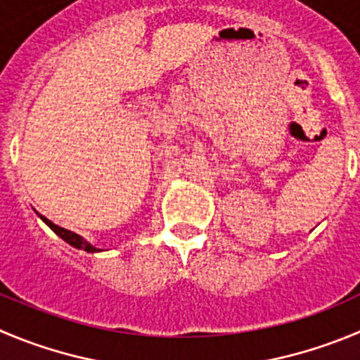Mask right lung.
I'll use <instances>...</instances> for the list:
<instances>
[{
  "label": "right lung",
  "instance_id": "right-lung-1",
  "mask_svg": "<svg viewBox=\"0 0 360 360\" xmlns=\"http://www.w3.org/2000/svg\"><path fill=\"white\" fill-rule=\"evenodd\" d=\"M39 217L42 219V221L46 222V224L49 226L51 229H53V231L58 235V237L63 238V240L67 242V244H70L72 248L83 249V251H86V252H101L102 251V249H98V248H95V245H91L90 242H88L86 238L81 237V235L74 233V231H70V229H65V228H60V226H56L53 221H49V219H47V217H44L42 214H39Z\"/></svg>",
  "mask_w": 360,
  "mask_h": 360
}]
</instances>
